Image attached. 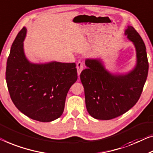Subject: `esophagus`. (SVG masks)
Wrapping results in <instances>:
<instances>
[{
    "label": "esophagus",
    "mask_w": 153,
    "mask_h": 153,
    "mask_svg": "<svg viewBox=\"0 0 153 153\" xmlns=\"http://www.w3.org/2000/svg\"><path fill=\"white\" fill-rule=\"evenodd\" d=\"M76 68H77V75L79 76V75H80L82 71L83 70V65L82 63L81 62H78L77 63V66H76Z\"/></svg>",
    "instance_id": "1"
}]
</instances>
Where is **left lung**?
<instances>
[{"label": "left lung", "mask_w": 153, "mask_h": 153, "mask_svg": "<svg viewBox=\"0 0 153 153\" xmlns=\"http://www.w3.org/2000/svg\"><path fill=\"white\" fill-rule=\"evenodd\" d=\"M125 35L136 50V65L126 74H113L99 59H86L87 69L80 74L88 113L97 120H108L127 112L137 102L149 72L144 42L132 26Z\"/></svg>", "instance_id": "left-lung-1"}]
</instances>
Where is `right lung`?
Instances as JSON below:
<instances>
[{
  "label": "right lung",
  "mask_w": 153,
  "mask_h": 153,
  "mask_svg": "<svg viewBox=\"0 0 153 153\" xmlns=\"http://www.w3.org/2000/svg\"><path fill=\"white\" fill-rule=\"evenodd\" d=\"M26 33L23 27L11 45L5 74L8 91L20 112L32 120L49 122L63 113L68 91L77 79L76 65L30 62L24 52Z\"/></svg>",
  "instance_id": "add662e5"
}]
</instances>
